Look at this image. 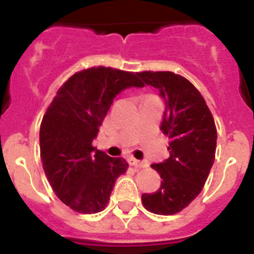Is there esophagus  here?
Returning a JSON list of instances; mask_svg holds the SVG:
<instances>
[{"mask_svg": "<svg viewBox=\"0 0 254 254\" xmlns=\"http://www.w3.org/2000/svg\"><path fill=\"white\" fill-rule=\"evenodd\" d=\"M129 163H130V166H134L137 167V169L147 166V162H145V161H138V159H134V158L129 159Z\"/></svg>", "mask_w": 254, "mask_h": 254, "instance_id": "1", "label": "esophagus"}]
</instances>
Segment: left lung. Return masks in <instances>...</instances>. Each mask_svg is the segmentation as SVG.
<instances>
[{"label":"left lung","instance_id":"1","mask_svg":"<svg viewBox=\"0 0 254 254\" xmlns=\"http://www.w3.org/2000/svg\"><path fill=\"white\" fill-rule=\"evenodd\" d=\"M143 84L159 91L165 101L161 124L169 135L170 157L151 167L162 183L154 193H143V207L157 215H174L200 193L216 151V127L203 96L187 79L174 72L137 73Z\"/></svg>","mask_w":254,"mask_h":254}]
</instances>
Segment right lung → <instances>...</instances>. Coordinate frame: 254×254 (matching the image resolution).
<instances>
[{
	"instance_id": "right-lung-1",
	"label": "right lung",
	"mask_w": 254,
	"mask_h": 254,
	"mask_svg": "<svg viewBox=\"0 0 254 254\" xmlns=\"http://www.w3.org/2000/svg\"><path fill=\"white\" fill-rule=\"evenodd\" d=\"M130 87H143L137 73L111 67L83 69L62 85L43 116V170L57 196L76 212L103 211L116 179L129 166L124 158L97 150L92 141L116 96Z\"/></svg>"
}]
</instances>
